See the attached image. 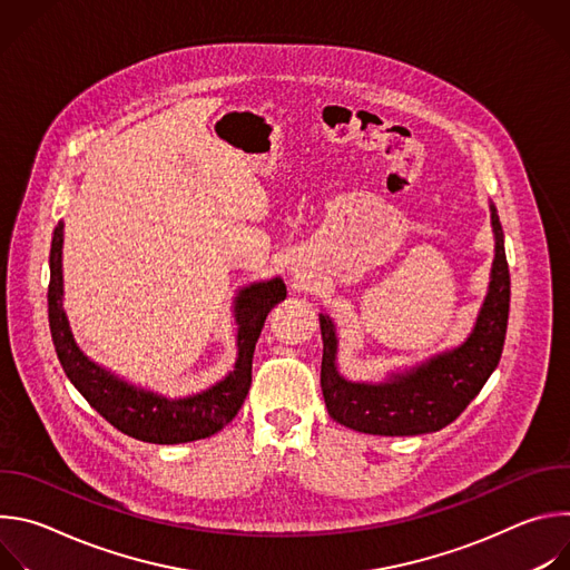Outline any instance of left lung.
<instances>
[{"label":"left lung","mask_w":570,"mask_h":570,"mask_svg":"<svg viewBox=\"0 0 570 570\" xmlns=\"http://www.w3.org/2000/svg\"><path fill=\"white\" fill-rule=\"evenodd\" d=\"M494 262L490 286L471 334L453 350L415 367L390 372L383 381H350L338 370V334L327 313H320L322 367L320 385L330 415L358 433L422 435L449 426L497 370L510 315V271L503 227L490 200Z\"/></svg>","instance_id":"obj_1"}]
</instances>
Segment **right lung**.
<instances>
[{"mask_svg": "<svg viewBox=\"0 0 570 570\" xmlns=\"http://www.w3.org/2000/svg\"><path fill=\"white\" fill-rule=\"evenodd\" d=\"M65 223L53 229L49 253V330L58 361L92 409L128 438L150 444H185L218 433L234 420L246 401L253 381V354L264 330L266 315L286 297L282 277L253 282L234 297L236 322V361L234 367L207 390L187 396H165L137 387L108 367L95 363L73 341L62 306V236Z\"/></svg>", "mask_w": 570, "mask_h": 570, "instance_id": "right-lung-1", "label": "right lung"}]
</instances>
